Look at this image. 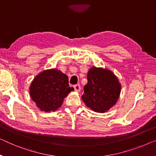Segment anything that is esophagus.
<instances>
[{"instance_id":"34e87169","label":"esophagus","mask_w":156,"mask_h":156,"mask_svg":"<svg viewBox=\"0 0 156 156\" xmlns=\"http://www.w3.org/2000/svg\"><path fill=\"white\" fill-rule=\"evenodd\" d=\"M74 87V91L75 92H80V86L79 85H75L73 86Z\"/></svg>"}]
</instances>
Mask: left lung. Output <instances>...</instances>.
Returning <instances> with one entry per match:
<instances>
[{"instance_id":"1","label":"left lung","mask_w":156,"mask_h":156,"mask_svg":"<svg viewBox=\"0 0 156 156\" xmlns=\"http://www.w3.org/2000/svg\"><path fill=\"white\" fill-rule=\"evenodd\" d=\"M87 83L81 98L93 111L105 113L116 104L121 92V84L112 71L93 66L87 72Z\"/></svg>"}]
</instances>
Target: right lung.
Returning <instances> with one entry per match:
<instances>
[{
	"mask_svg": "<svg viewBox=\"0 0 156 156\" xmlns=\"http://www.w3.org/2000/svg\"><path fill=\"white\" fill-rule=\"evenodd\" d=\"M73 90V87H69L68 76L57 69L41 71L29 87L32 100L45 112L55 111L61 107L65 97Z\"/></svg>",
	"mask_w": 156,
	"mask_h": 156,
	"instance_id": "1",
	"label": "right lung"
}]
</instances>
